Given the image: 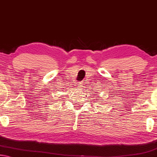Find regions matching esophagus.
Wrapping results in <instances>:
<instances>
[{"instance_id":"34e87169","label":"esophagus","mask_w":157,"mask_h":157,"mask_svg":"<svg viewBox=\"0 0 157 157\" xmlns=\"http://www.w3.org/2000/svg\"><path fill=\"white\" fill-rule=\"evenodd\" d=\"M80 83V87H81V88H83V84H84L83 81L80 82V83Z\"/></svg>"}]
</instances>
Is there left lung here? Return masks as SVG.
<instances>
[{
  "mask_svg": "<svg viewBox=\"0 0 157 157\" xmlns=\"http://www.w3.org/2000/svg\"><path fill=\"white\" fill-rule=\"evenodd\" d=\"M99 100H100V99H99Z\"/></svg>",
  "mask_w": 157,
  "mask_h": 157,
  "instance_id": "8db88e82",
  "label": "left lung"
}]
</instances>
